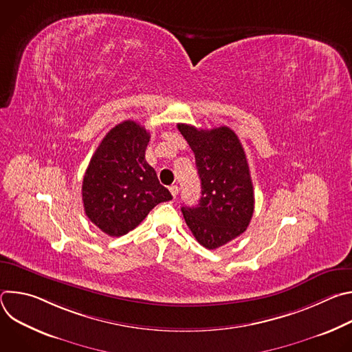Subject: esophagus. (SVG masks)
Here are the masks:
<instances>
[{
	"label": "esophagus",
	"instance_id": "34e87169",
	"mask_svg": "<svg viewBox=\"0 0 352 352\" xmlns=\"http://www.w3.org/2000/svg\"><path fill=\"white\" fill-rule=\"evenodd\" d=\"M170 192H171L173 197L175 199V197L178 196V192H179V188H178V185H171V186H170Z\"/></svg>",
	"mask_w": 352,
	"mask_h": 352
}]
</instances>
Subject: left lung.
Returning a JSON list of instances; mask_svg holds the SVG:
<instances>
[{
  "instance_id": "left-lung-1",
  "label": "left lung",
  "mask_w": 352,
  "mask_h": 352,
  "mask_svg": "<svg viewBox=\"0 0 352 352\" xmlns=\"http://www.w3.org/2000/svg\"><path fill=\"white\" fill-rule=\"evenodd\" d=\"M195 155L202 196L182 214L196 241L216 249L241 235L255 209L254 185L243 147L232 129H197L178 124Z\"/></svg>"
}]
</instances>
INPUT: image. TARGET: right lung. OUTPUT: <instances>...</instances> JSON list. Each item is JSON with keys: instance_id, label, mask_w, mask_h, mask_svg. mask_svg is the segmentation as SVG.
<instances>
[{"instance_id": "obj_1", "label": "right lung", "mask_w": 352, "mask_h": 352, "mask_svg": "<svg viewBox=\"0 0 352 352\" xmlns=\"http://www.w3.org/2000/svg\"><path fill=\"white\" fill-rule=\"evenodd\" d=\"M150 133L135 121L116 125L96 148L83 177L82 200L89 220L110 236L138 227L170 190L144 159Z\"/></svg>"}]
</instances>
